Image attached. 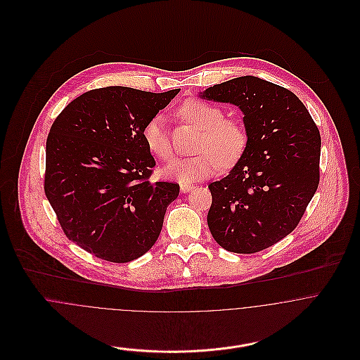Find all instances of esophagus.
I'll return each instance as SVG.
<instances>
[{
    "instance_id": "34e87169",
    "label": "esophagus",
    "mask_w": 360,
    "mask_h": 360,
    "mask_svg": "<svg viewBox=\"0 0 360 360\" xmlns=\"http://www.w3.org/2000/svg\"><path fill=\"white\" fill-rule=\"evenodd\" d=\"M193 188H194V186L190 184V183H181V184H180V191L184 193V194H186V193H190Z\"/></svg>"
}]
</instances>
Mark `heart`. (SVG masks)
<instances>
[{
    "label": "heart",
    "instance_id": "obj_1",
    "mask_svg": "<svg viewBox=\"0 0 360 360\" xmlns=\"http://www.w3.org/2000/svg\"><path fill=\"white\" fill-rule=\"evenodd\" d=\"M181 117L202 130L198 139L200 154L173 160L165 174L180 183H193L217 174L223 167L234 166L245 153L248 133L244 124L224 119V112L212 103L193 98L180 106ZM143 139L150 153L167 162L173 158V146L162 115H154L143 127Z\"/></svg>",
    "mask_w": 360,
    "mask_h": 360
}]
</instances>
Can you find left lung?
<instances>
[{"instance_id": "1", "label": "left lung", "mask_w": 360, "mask_h": 360, "mask_svg": "<svg viewBox=\"0 0 360 360\" xmlns=\"http://www.w3.org/2000/svg\"><path fill=\"white\" fill-rule=\"evenodd\" d=\"M201 97L237 105L248 146L230 174L207 187V226L214 241L236 254L266 250L300 223L320 180V133L290 90L255 76L214 84Z\"/></svg>"}]
</instances>
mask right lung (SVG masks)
Segmentation results:
<instances>
[{"label":"right lung","instance_id":"obj_1","mask_svg":"<svg viewBox=\"0 0 360 360\" xmlns=\"http://www.w3.org/2000/svg\"><path fill=\"white\" fill-rule=\"evenodd\" d=\"M179 91L96 89L52 123L44 191L65 236L94 257L126 263L156 243L180 187L150 180L155 159L143 127Z\"/></svg>","mask_w":360,"mask_h":360}]
</instances>
